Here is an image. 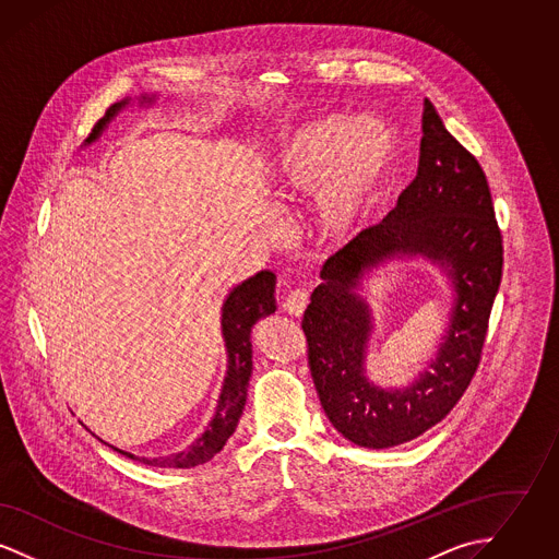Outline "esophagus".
Instances as JSON below:
<instances>
[{
  "instance_id": "34e87169",
  "label": "esophagus",
  "mask_w": 559,
  "mask_h": 559,
  "mask_svg": "<svg viewBox=\"0 0 559 559\" xmlns=\"http://www.w3.org/2000/svg\"><path fill=\"white\" fill-rule=\"evenodd\" d=\"M306 308H308V293L299 292V289L289 293L283 301V310L292 317H301L306 312Z\"/></svg>"
}]
</instances>
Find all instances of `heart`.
Wrapping results in <instances>:
<instances>
[{"label":"heart","instance_id":"1","mask_svg":"<svg viewBox=\"0 0 559 559\" xmlns=\"http://www.w3.org/2000/svg\"><path fill=\"white\" fill-rule=\"evenodd\" d=\"M396 148V133L385 119L326 112L283 135L267 160V185L283 201L314 192L322 233L347 239L379 203Z\"/></svg>","mask_w":559,"mask_h":559}]
</instances>
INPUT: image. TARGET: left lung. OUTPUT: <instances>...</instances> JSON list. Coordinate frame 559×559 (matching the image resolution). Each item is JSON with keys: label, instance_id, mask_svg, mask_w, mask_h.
Instances as JSON below:
<instances>
[{"label": "left lung", "instance_id": "8db88e82", "mask_svg": "<svg viewBox=\"0 0 559 559\" xmlns=\"http://www.w3.org/2000/svg\"><path fill=\"white\" fill-rule=\"evenodd\" d=\"M417 259L438 266L452 287L450 326L413 382L383 389L366 374L373 320L364 281L392 261ZM501 272L503 242L486 176L426 98L417 178L381 224L324 262L301 320L333 427L358 447L390 449L442 421L478 369Z\"/></svg>", "mask_w": 559, "mask_h": 559}]
</instances>
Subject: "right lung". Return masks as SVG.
I'll return each instance as SVG.
<instances>
[{"label":"right lung","instance_id":"1","mask_svg":"<svg viewBox=\"0 0 559 559\" xmlns=\"http://www.w3.org/2000/svg\"><path fill=\"white\" fill-rule=\"evenodd\" d=\"M159 94H140L138 98H126L121 103H115L108 108L107 115L96 123L94 132L85 140L83 146L94 144L103 133L107 132L110 121L128 107H153L157 105ZM276 276L270 270H262L255 276L247 278L233 287L222 304V337L226 347V374L222 383V392L217 396V406L213 413L212 421L205 427V431L188 447L187 451L174 452L169 456L148 459V456H135L132 452L121 451L112 444H108L112 451L121 452L133 461L155 465V467H178L188 469L203 465L212 461L217 452L224 449L228 438L235 433L239 426L240 415L247 402V388L249 377L253 371V349H251V333L253 326L262 319L276 312Z\"/></svg>","mask_w":559,"mask_h":559}]
</instances>
